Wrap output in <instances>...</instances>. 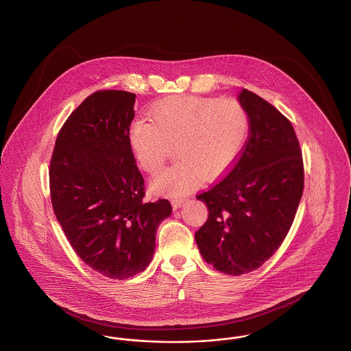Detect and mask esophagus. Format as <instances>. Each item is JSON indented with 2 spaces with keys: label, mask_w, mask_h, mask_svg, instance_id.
Instances as JSON below:
<instances>
[{
  "label": "esophagus",
  "mask_w": 351,
  "mask_h": 351,
  "mask_svg": "<svg viewBox=\"0 0 351 351\" xmlns=\"http://www.w3.org/2000/svg\"><path fill=\"white\" fill-rule=\"evenodd\" d=\"M185 202H186L185 198H175V199H172V206H173V209H179Z\"/></svg>",
  "instance_id": "34e87169"
}]
</instances>
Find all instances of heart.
<instances>
[{"label":"heart","instance_id":"obj_1","mask_svg":"<svg viewBox=\"0 0 351 351\" xmlns=\"http://www.w3.org/2000/svg\"><path fill=\"white\" fill-rule=\"evenodd\" d=\"M147 119L129 129V145L141 169L159 173L178 145L179 160L159 175L153 189L180 197L196 188L202 178L215 180L237 163L245 147L251 120L235 99L171 97L156 101Z\"/></svg>","mask_w":351,"mask_h":351}]
</instances>
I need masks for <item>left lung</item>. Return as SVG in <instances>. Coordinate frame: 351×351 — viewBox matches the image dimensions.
<instances>
[{"mask_svg": "<svg viewBox=\"0 0 351 351\" xmlns=\"http://www.w3.org/2000/svg\"><path fill=\"white\" fill-rule=\"evenodd\" d=\"M238 99L251 120L248 141L225 179L197 196L209 217L195 235L204 260L230 276L258 269L280 248L304 186L291 123L252 91Z\"/></svg>", "mask_w": 351, "mask_h": 351, "instance_id": "1", "label": "left lung"}]
</instances>
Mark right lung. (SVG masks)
Listing matches in <instances>:
<instances>
[{
	"instance_id": "obj_1",
	"label": "right lung",
	"mask_w": 351,
	"mask_h": 351,
	"mask_svg": "<svg viewBox=\"0 0 351 351\" xmlns=\"http://www.w3.org/2000/svg\"><path fill=\"white\" fill-rule=\"evenodd\" d=\"M133 93L97 91L57 136L49 167L52 206L73 250L99 274L123 280L149 267L167 199L145 202L129 145Z\"/></svg>"
}]
</instances>
